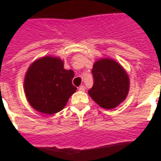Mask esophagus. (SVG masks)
Wrapping results in <instances>:
<instances>
[{
	"label": "esophagus",
	"mask_w": 161,
	"mask_h": 161,
	"mask_svg": "<svg viewBox=\"0 0 161 161\" xmlns=\"http://www.w3.org/2000/svg\"><path fill=\"white\" fill-rule=\"evenodd\" d=\"M78 90L81 91V92H83V91L85 90V87H84V86H83V85H81L80 87L78 88Z\"/></svg>",
	"instance_id": "obj_1"
}]
</instances>
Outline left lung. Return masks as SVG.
Masks as SVG:
<instances>
[{"mask_svg":"<svg viewBox=\"0 0 161 161\" xmlns=\"http://www.w3.org/2000/svg\"><path fill=\"white\" fill-rule=\"evenodd\" d=\"M92 74L93 85L88 94L99 106L111 109L127 97L130 79L124 68L115 61L109 58L97 61Z\"/></svg>","mask_w":161,"mask_h":161,"instance_id":"8db88e82","label":"left lung"}]
</instances>
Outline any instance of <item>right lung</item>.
<instances>
[{"mask_svg": "<svg viewBox=\"0 0 161 161\" xmlns=\"http://www.w3.org/2000/svg\"><path fill=\"white\" fill-rule=\"evenodd\" d=\"M73 70H66L60 58L45 57L34 62L25 77L27 100L36 110L53 114L63 109L77 88Z\"/></svg>", "mask_w": 161, "mask_h": 161, "instance_id": "obj_1", "label": "right lung"}]
</instances>
